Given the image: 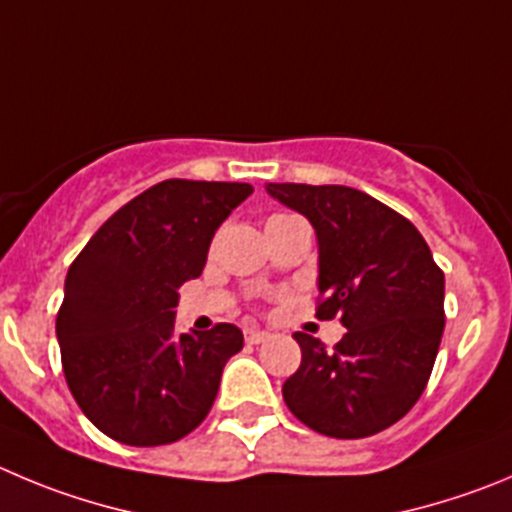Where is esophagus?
I'll return each mask as SVG.
<instances>
[{
	"label": "esophagus",
	"mask_w": 512,
	"mask_h": 512,
	"mask_svg": "<svg viewBox=\"0 0 512 512\" xmlns=\"http://www.w3.org/2000/svg\"><path fill=\"white\" fill-rule=\"evenodd\" d=\"M267 338H270V333L260 331V328H247V331H245V341L252 343V346H257V343L267 341Z\"/></svg>",
	"instance_id": "1"
}]
</instances>
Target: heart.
<instances>
[{
	"mask_svg": "<svg viewBox=\"0 0 512 512\" xmlns=\"http://www.w3.org/2000/svg\"><path fill=\"white\" fill-rule=\"evenodd\" d=\"M278 217H288V214H275V217H270V219H278Z\"/></svg>",
	"mask_w": 512,
	"mask_h": 512,
	"instance_id": "heart-1",
	"label": "heart"
}]
</instances>
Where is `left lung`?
<instances>
[{
	"label": "left lung",
	"mask_w": 512,
	"mask_h": 512,
	"mask_svg": "<svg viewBox=\"0 0 512 512\" xmlns=\"http://www.w3.org/2000/svg\"><path fill=\"white\" fill-rule=\"evenodd\" d=\"M318 234L315 318L343 323L328 351L295 333L303 361L283 384L290 412L313 432L361 439L417 404L444 331V272L419 229L351 186L267 184Z\"/></svg>",
	"instance_id": "1"
}]
</instances>
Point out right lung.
I'll return each instance as SVG.
<instances>
[{
	"label": "right lung",
	"instance_id": "add662e5",
	"mask_svg": "<svg viewBox=\"0 0 512 512\" xmlns=\"http://www.w3.org/2000/svg\"><path fill=\"white\" fill-rule=\"evenodd\" d=\"M250 194V184L166 179L123 204L70 265L55 323L62 371L85 417L116 442L171 444L212 409L242 331L176 333L174 308Z\"/></svg>",
	"mask_w": 512,
	"mask_h": 512
}]
</instances>
